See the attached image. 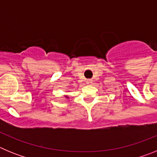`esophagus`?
Wrapping results in <instances>:
<instances>
[{
  "label": "esophagus",
  "mask_w": 157,
  "mask_h": 157,
  "mask_svg": "<svg viewBox=\"0 0 157 157\" xmlns=\"http://www.w3.org/2000/svg\"><path fill=\"white\" fill-rule=\"evenodd\" d=\"M92 82H93V80H91V79H87L86 80L87 84H91Z\"/></svg>",
  "instance_id": "obj_1"
}]
</instances>
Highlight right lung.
I'll list each match as a JSON object with an SVG mask.
<instances>
[{
	"label": "right lung",
	"mask_w": 157,
	"mask_h": 157,
	"mask_svg": "<svg viewBox=\"0 0 157 157\" xmlns=\"http://www.w3.org/2000/svg\"><path fill=\"white\" fill-rule=\"evenodd\" d=\"M66 98H67V97H66Z\"/></svg>",
	"instance_id": "1"
}]
</instances>
